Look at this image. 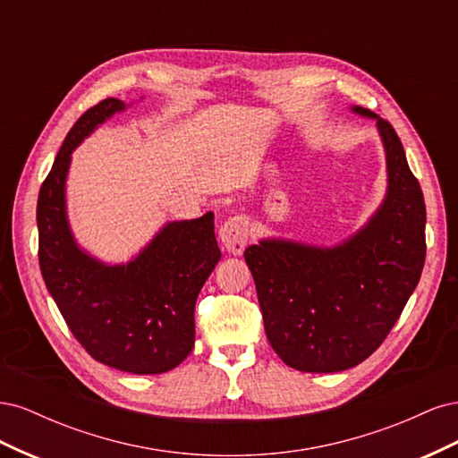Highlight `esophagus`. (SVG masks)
I'll list each match as a JSON object with an SVG mask.
<instances>
[{"label": "esophagus", "mask_w": 458, "mask_h": 458, "mask_svg": "<svg viewBox=\"0 0 458 458\" xmlns=\"http://www.w3.org/2000/svg\"><path fill=\"white\" fill-rule=\"evenodd\" d=\"M219 237L227 252L239 256L248 244L250 239V225H248V219L244 216H233L229 217L224 225L219 229Z\"/></svg>", "instance_id": "obj_1"}]
</instances>
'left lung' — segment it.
Here are the masks:
<instances>
[{"label": "left lung", "instance_id": "1", "mask_svg": "<svg viewBox=\"0 0 458 458\" xmlns=\"http://www.w3.org/2000/svg\"><path fill=\"white\" fill-rule=\"evenodd\" d=\"M377 120L387 164V195L353 237L335 248L293 241L248 246L266 335L296 370L338 372L378 350L420 281L426 206L392 123Z\"/></svg>", "mask_w": 458, "mask_h": 458}]
</instances>
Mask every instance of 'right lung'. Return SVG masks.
Instances as JSON below:
<instances>
[{
	"label": "right lung",
	"instance_id": "obj_1",
	"mask_svg": "<svg viewBox=\"0 0 458 458\" xmlns=\"http://www.w3.org/2000/svg\"><path fill=\"white\" fill-rule=\"evenodd\" d=\"M120 99L81 114L38 197L39 269L74 338L95 361L131 374H162L195 345V303L221 252L214 214L165 225L126 266L80 250L66 221L64 182L72 150L118 110Z\"/></svg>",
	"mask_w": 458,
	"mask_h": 458
}]
</instances>
